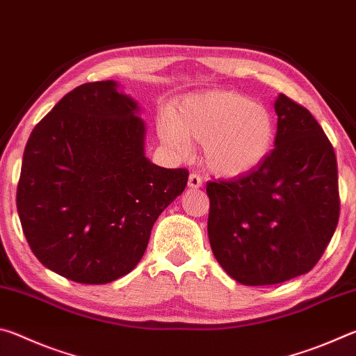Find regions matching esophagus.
I'll return each instance as SVG.
<instances>
[{
    "label": "esophagus",
    "instance_id": "obj_1",
    "mask_svg": "<svg viewBox=\"0 0 356 356\" xmlns=\"http://www.w3.org/2000/svg\"><path fill=\"white\" fill-rule=\"evenodd\" d=\"M188 186L190 188H201L202 186V179L197 176V174H190L188 177Z\"/></svg>",
    "mask_w": 356,
    "mask_h": 356
}]
</instances>
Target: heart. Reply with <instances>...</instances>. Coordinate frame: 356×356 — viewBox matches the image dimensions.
I'll use <instances>...</instances> for the list:
<instances>
[{
  "label": "heart",
  "instance_id": "heart-1",
  "mask_svg": "<svg viewBox=\"0 0 356 356\" xmlns=\"http://www.w3.org/2000/svg\"><path fill=\"white\" fill-rule=\"evenodd\" d=\"M159 135L166 146L186 155L191 143L204 144V160L212 172L238 177L254 171L272 154L276 122L267 106L236 91L191 94L174 118L165 114Z\"/></svg>",
  "mask_w": 356,
  "mask_h": 356
}]
</instances>
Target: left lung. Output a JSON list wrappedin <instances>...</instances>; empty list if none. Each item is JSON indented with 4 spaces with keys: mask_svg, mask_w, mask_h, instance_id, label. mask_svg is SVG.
Listing matches in <instances>:
<instances>
[{
    "mask_svg": "<svg viewBox=\"0 0 356 356\" xmlns=\"http://www.w3.org/2000/svg\"><path fill=\"white\" fill-rule=\"evenodd\" d=\"M275 149L246 176L207 184V232L225 272L245 286L308 273L339 220L334 149L314 116L280 94Z\"/></svg>",
    "mask_w": 356,
    "mask_h": 356,
    "instance_id": "obj_1",
    "label": "left lung"
}]
</instances>
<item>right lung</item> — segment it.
<instances>
[{
    "label": "right lung",
    "mask_w": 356,
    "mask_h": 356,
    "mask_svg": "<svg viewBox=\"0 0 356 356\" xmlns=\"http://www.w3.org/2000/svg\"><path fill=\"white\" fill-rule=\"evenodd\" d=\"M140 106L113 80L65 94L29 135L19 186L23 234L51 272L81 284L130 273L188 171L146 156Z\"/></svg>",
    "instance_id": "right-lung-1"
}]
</instances>
